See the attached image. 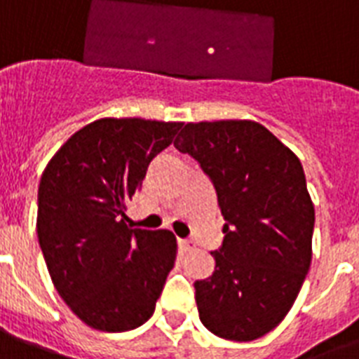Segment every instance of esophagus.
Segmentation results:
<instances>
[{
	"instance_id": "1",
	"label": "esophagus",
	"mask_w": 359,
	"mask_h": 359,
	"mask_svg": "<svg viewBox=\"0 0 359 359\" xmlns=\"http://www.w3.org/2000/svg\"><path fill=\"white\" fill-rule=\"evenodd\" d=\"M177 242H179V250L182 251V253H186V251L191 250V244H190V242H188V240L179 238V240H177Z\"/></svg>"
}]
</instances>
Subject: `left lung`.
<instances>
[{"mask_svg": "<svg viewBox=\"0 0 359 359\" xmlns=\"http://www.w3.org/2000/svg\"><path fill=\"white\" fill-rule=\"evenodd\" d=\"M175 147L210 177L225 219L212 276L194 283L199 318L224 339H259L287 317L311 266L304 168L255 121L188 123Z\"/></svg>", "mask_w": 359, "mask_h": 359, "instance_id": "1", "label": "left lung"}]
</instances>
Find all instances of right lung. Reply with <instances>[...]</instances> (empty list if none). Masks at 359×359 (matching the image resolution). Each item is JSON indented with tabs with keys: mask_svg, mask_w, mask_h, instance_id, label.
Returning <instances> with one entry per match:
<instances>
[{
	"mask_svg": "<svg viewBox=\"0 0 359 359\" xmlns=\"http://www.w3.org/2000/svg\"><path fill=\"white\" fill-rule=\"evenodd\" d=\"M182 123L98 119L65 141L39 184L36 235L59 296L100 332L145 324L177 259L171 231L132 229L126 203Z\"/></svg>",
	"mask_w": 359,
	"mask_h": 359,
	"instance_id": "right-lung-1",
	"label": "right lung"
}]
</instances>
